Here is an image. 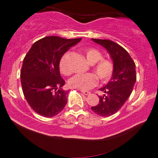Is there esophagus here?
<instances>
[{
    "instance_id": "esophagus-1",
    "label": "esophagus",
    "mask_w": 158,
    "mask_h": 158,
    "mask_svg": "<svg viewBox=\"0 0 158 158\" xmlns=\"http://www.w3.org/2000/svg\"><path fill=\"white\" fill-rule=\"evenodd\" d=\"M81 91L83 93L84 95H85V96H88V95H89L90 94L89 91H86V90H81Z\"/></svg>"
}]
</instances>
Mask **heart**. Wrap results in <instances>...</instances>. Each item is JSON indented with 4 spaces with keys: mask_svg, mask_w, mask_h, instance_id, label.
Wrapping results in <instances>:
<instances>
[{
    "mask_svg": "<svg viewBox=\"0 0 158 158\" xmlns=\"http://www.w3.org/2000/svg\"><path fill=\"white\" fill-rule=\"evenodd\" d=\"M86 60L90 64H94L93 70L96 77L101 82L109 81L113 76L114 64L111 60L102 59L103 55L100 51L93 47H87L83 49ZM60 70L64 75H70L71 70L68 63V55L62 56L60 61ZM93 74H77L69 81L71 87L81 90H88L94 87L97 83V78Z\"/></svg>",
    "mask_w": 158,
    "mask_h": 158,
    "instance_id": "b5f03b06",
    "label": "heart"
}]
</instances>
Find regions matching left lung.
<instances>
[{"instance_id": "1", "label": "left lung", "mask_w": 158, "mask_h": 158, "mask_svg": "<svg viewBox=\"0 0 158 158\" xmlns=\"http://www.w3.org/2000/svg\"><path fill=\"white\" fill-rule=\"evenodd\" d=\"M92 40L107 49L114 64L111 81L99 89L105 94L98 96V104L91 107L92 111L98 115L109 116L123 106L132 92L137 81L135 63L126 49L117 43L109 40Z\"/></svg>"}]
</instances>
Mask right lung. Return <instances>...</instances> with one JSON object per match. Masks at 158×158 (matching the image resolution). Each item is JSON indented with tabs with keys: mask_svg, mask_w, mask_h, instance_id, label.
I'll return each instance as SVG.
<instances>
[{
	"mask_svg": "<svg viewBox=\"0 0 158 158\" xmlns=\"http://www.w3.org/2000/svg\"><path fill=\"white\" fill-rule=\"evenodd\" d=\"M82 40L46 36L36 41L26 55L21 70L23 95L36 113L53 117L62 111L68 101L65 82L60 76L62 55Z\"/></svg>",
	"mask_w": 158,
	"mask_h": 158,
	"instance_id": "right-lung-1",
	"label": "right lung"
}]
</instances>
